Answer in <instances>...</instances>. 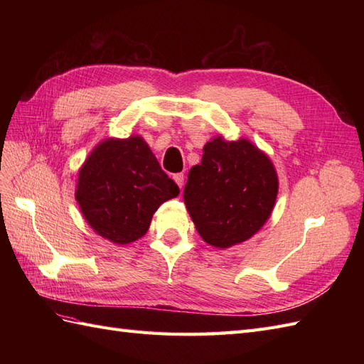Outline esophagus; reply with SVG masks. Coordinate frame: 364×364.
<instances>
[{"label": "esophagus", "mask_w": 364, "mask_h": 364, "mask_svg": "<svg viewBox=\"0 0 364 364\" xmlns=\"http://www.w3.org/2000/svg\"><path fill=\"white\" fill-rule=\"evenodd\" d=\"M173 181H174L176 183H178L179 188H182V186H183V174H182V173L173 174Z\"/></svg>", "instance_id": "34e87169"}]
</instances>
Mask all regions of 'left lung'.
Wrapping results in <instances>:
<instances>
[{
	"instance_id": "8db88e82",
	"label": "left lung",
	"mask_w": 364,
	"mask_h": 364,
	"mask_svg": "<svg viewBox=\"0 0 364 364\" xmlns=\"http://www.w3.org/2000/svg\"><path fill=\"white\" fill-rule=\"evenodd\" d=\"M278 174L249 139L215 136L188 173L183 202L205 243L228 249L257 234L270 217Z\"/></svg>"
}]
</instances>
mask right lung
<instances>
[{"instance_id":"obj_1","label":"right lung","mask_w":364,"mask_h":364,"mask_svg":"<svg viewBox=\"0 0 364 364\" xmlns=\"http://www.w3.org/2000/svg\"><path fill=\"white\" fill-rule=\"evenodd\" d=\"M179 194L141 136L102 141L86 158L75 200L95 232L114 245L146 235L156 209Z\"/></svg>"}]
</instances>
